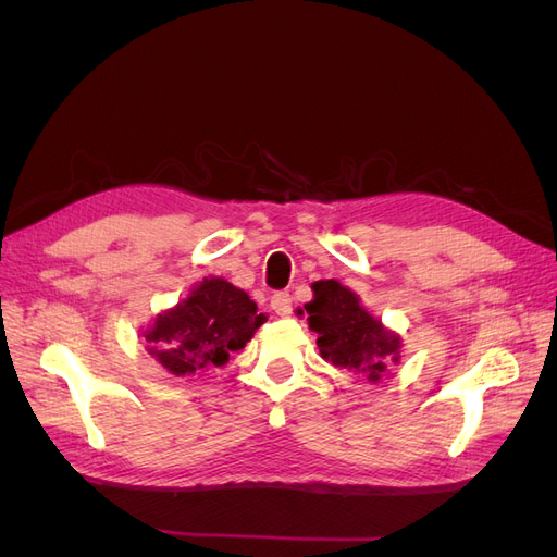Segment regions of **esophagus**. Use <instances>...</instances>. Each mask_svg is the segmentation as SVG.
<instances>
[{"label":"esophagus","instance_id":"obj_1","mask_svg":"<svg viewBox=\"0 0 557 557\" xmlns=\"http://www.w3.org/2000/svg\"><path fill=\"white\" fill-rule=\"evenodd\" d=\"M272 309L276 315L288 318L293 313V295L288 290H278L272 297Z\"/></svg>","mask_w":557,"mask_h":557}]
</instances>
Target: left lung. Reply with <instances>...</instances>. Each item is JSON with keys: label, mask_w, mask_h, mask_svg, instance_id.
I'll use <instances>...</instances> for the list:
<instances>
[{"label": "left lung", "mask_w": 557, "mask_h": 557, "mask_svg": "<svg viewBox=\"0 0 557 557\" xmlns=\"http://www.w3.org/2000/svg\"><path fill=\"white\" fill-rule=\"evenodd\" d=\"M311 288L315 299L305 309L309 327L318 334L320 356L336 367L356 369L369 381H379L385 360H397L399 339L387 334L379 320L360 307L358 295L342 283L318 281Z\"/></svg>", "instance_id": "obj_1"}]
</instances>
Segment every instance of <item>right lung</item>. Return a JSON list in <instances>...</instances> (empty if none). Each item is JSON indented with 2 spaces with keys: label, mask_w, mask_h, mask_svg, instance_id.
I'll use <instances>...</instances> for the list:
<instances>
[{
  "label": "right lung",
  "mask_w": 557,
  "mask_h": 557,
  "mask_svg": "<svg viewBox=\"0 0 557 557\" xmlns=\"http://www.w3.org/2000/svg\"><path fill=\"white\" fill-rule=\"evenodd\" d=\"M262 323L264 315L244 290L223 278H205L183 305L156 320L146 339L160 364L183 376L225 364Z\"/></svg>",
  "instance_id": "1"
}]
</instances>
